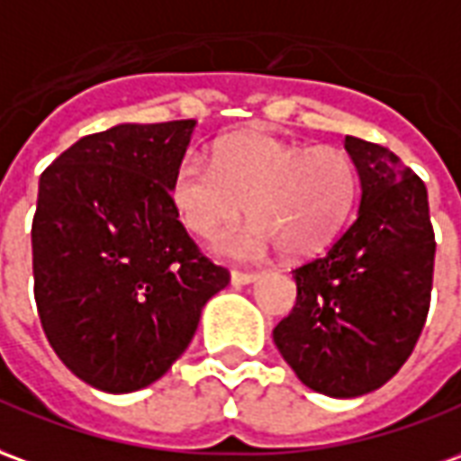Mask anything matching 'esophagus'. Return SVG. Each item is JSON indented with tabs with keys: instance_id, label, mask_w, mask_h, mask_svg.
I'll return each mask as SVG.
<instances>
[{
	"instance_id": "1",
	"label": "esophagus",
	"mask_w": 461,
	"mask_h": 461,
	"mask_svg": "<svg viewBox=\"0 0 461 461\" xmlns=\"http://www.w3.org/2000/svg\"><path fill=\"white\" fill-rule=\"evenodd\" d=\"M257 279H259L257 272H241V269H234V272H231V285L234 286L252 285V282H257Z\"/></svg>"
}]
</instances>
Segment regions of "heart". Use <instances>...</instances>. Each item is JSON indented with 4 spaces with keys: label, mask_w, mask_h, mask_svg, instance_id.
Instances as JSON below:
<instances>
[{
    "label": "heart",
    "mask_w": 461,
    "mask_h": 461,
    "mask_svg": "<svg viewBox=\"0 0 461 461\" xmlns=\"http://www.w3.org/2000/svg\"><path fill=\"white\" fill-rule=\"evenodd\" d=\"M169 197L185 230L204 240L234 224L247 204L249 227L221 240V252L249 257L275 244L285 257H309L352 217L359 172L342 147H304L269 131H244L221 140L209 164L186 154Z\"/></svg>",
    "instance_id": "obj_1"
}]
</instances>
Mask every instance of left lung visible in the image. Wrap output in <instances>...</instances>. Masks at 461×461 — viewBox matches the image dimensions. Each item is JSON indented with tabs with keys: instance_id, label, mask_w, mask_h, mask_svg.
Masks as SVG:
<instances>
[{
	"instance_id": "obj_1",
	"label": "left lung",
	"mask_w": 461,
	"mask_h": 461,
	"mask_svg": "<svg viewBox=\"0 0 461 461\" xmlns=\"http://www.w3.org/2000/svg\"><path fill=\"white\" fill-rule=\"evenodd\" d=\"M359 212L327 254L297 267V304L275 327L302 384L327 397L375 392L410 359L429 312L434 241L427 186L397 154L347 137Z\"/></svg>"
}]
</instances>
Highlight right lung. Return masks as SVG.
Segmentation results:
<instances>
[{
	"mask_svg": "<svg viewBox=\"0 0 461 461\" xmlns=\"http://www.w3.org/2000/svg\"><path fill=\"white\" fill-rule=\"evenodd\" d=\"M194 127L117 124L82 137L40 176L32 267L41 330L67 369L102 392L167 375L204 304L230 285L169 197Z\"/></svg>",
	"mask_w": 461,
	"mask_h": 461,
	"instance_id": "obj_1",
	"label": "right lung"
}]
</instances>
